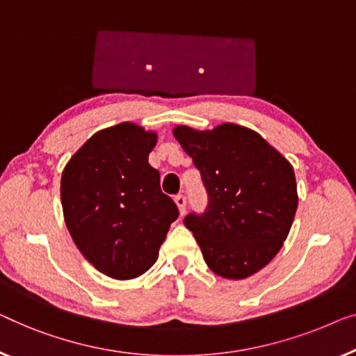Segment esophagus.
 <instances>
[{
	"label": "esophagus",
	"mask_w": 356,
	"mask_h": 356,
	"mask_svg": "<svg viewBox=\"0 0 356 356\" xmlns=\"http://www.w3.org/2000/svg\"><path fill=\"white\" fill-rule=\"evenodd\" d=\"M174 202H176V204H177L180 216H184V214H185V208H187V198H185L184 195H177V197L174 198Z\"/></svg>",
	"instance_id": "1"
}]
</instances>
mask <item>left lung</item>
I'll list each match as a JSON object with an SVG mask.
<instances>
[{"label":"left lung","mask_w":356,"mask_h":356,"mask_svg":"<svg viewBox=\"0 0 356 356\" xmlns=\"http://www.w3.org/2000/svg\"><path fill=\"white\" fill-rule=\"evenodd\" d=\"M172 134L208 192L207 211L184 219L208 268L234 280L258 273L292 227L298 207L292 164L258 132L238 124L211 130L177 126Z\"/></svg>","instance_id":"8db88e82"}]
</instances>
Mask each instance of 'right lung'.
I'll use <instances>...</instances> for the list:
<instances>
[{
	"instance_id": "obj_1",
	"label": "right lung",
	"mask_w": 356,
	"mask_h": 356,
	"mask_svg": "<svg viewBox=\"0 0 356 356\" xmlns=\"http://www.w3.org/2000/svg\"><path fill=\"white\" fill-rule=\"evenodd\" d=\"M156 142L153 130L116 124L92 135L63 171L69 234L85 259L108 277L127 280L147 273L179 216L148 163Z\"/></svg>"
}]
</instances>
